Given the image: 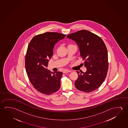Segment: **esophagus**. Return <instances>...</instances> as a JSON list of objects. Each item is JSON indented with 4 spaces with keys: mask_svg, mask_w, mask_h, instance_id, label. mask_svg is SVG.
<instances>
[{
    "mask_svg": "<svg viewBox=\"0 0 128 128\" xmlns=\"http://www.w3.org/2000/svg\"><path fill=\"white\" fill-rule=\"evenodd\" d=\"M71 72V71L68 70V69H65L64 71H63V73H68V72Z\"/></svg>",
    "mask_w": 128,
    "mask_h": 128,
    "instance_id": "34e87169",
    "label": "esophagus"
}]
</instances>
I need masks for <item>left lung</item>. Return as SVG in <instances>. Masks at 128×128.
<instances>
[{
  "instance_id": "obj_1",
  "label": "left lung",
  "mask_w": 128,
  "mask_h": 128,
  "mask_svg": "<svg viewBox=\"0 0 128 128\" xmlns=\"http://www.w3.org/2000/svg\"><path fill=\"white\" fill-rule=\"evenodd\" d=\"M67 38L77 44L84 64L87 68L83 74L76 71L78 77L75 81L76 87L86 92L98 89L106 79L108 66L107 49L103 41L86 30L68 34Z\"/></svg>"
}]
</instances>
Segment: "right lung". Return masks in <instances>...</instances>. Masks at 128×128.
<instances>
[{"instance_id": "add662e5", "label": "right lung", "mask_w": 128, "mask_h": 128, "mask_svg": "<svg viewBox=\"0 0 128 128\" xmlns=\"http://www.w3.org/2000/svg\"><path fill=\"white\" fill-rule=\"evenodd\" d=\"M65 36V34L59 33L47 32L36 36L29 44L25 68L33 86L42 94L50 95L60 88L62 72L52 73L47 68L49 59L52 56L54 45Z\"/></svg>"}]
</instances>
